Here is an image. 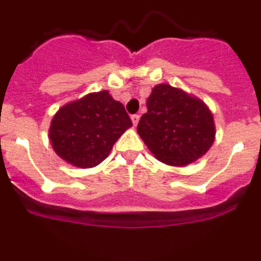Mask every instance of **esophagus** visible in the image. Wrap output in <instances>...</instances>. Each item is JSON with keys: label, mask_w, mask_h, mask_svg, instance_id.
Here are the masks:
<instances>
[{"label": "esophagus", "mask_w": 261, "mask_h": 261, "mask_svg": "<svg viewBox=\"0 0 261 261\" xmlns=\"http://www.w3.org/2000/svg\"><path fill=\"white\" fill-rule=\"evenodd\" d=\"M130 119H132L133 125H137L138 120H140V115H132V116H130Z\"/></svg>", "instance_id": "34e87169"}]
</instances>
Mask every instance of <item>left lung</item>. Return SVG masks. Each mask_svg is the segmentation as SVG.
I'll return each mask as SVG.
<instances>
[{
  "label": "left lung",
  "instance_id": "left-lung-1",
  "mask_svg": "<svg viewBox=\"0 0 261 261\" xmlns=\"http://www.w3.org/2000/svg\"><path fill=\"white\" fill-rule=\"evenodd\" d=\"M137 132L161 162L187 166L211 149L216 136L213 115L199 98L170 85H156Z\"/></svg>",
  "mask_w": 261,
  "mask_h": 261
}]
</instances>
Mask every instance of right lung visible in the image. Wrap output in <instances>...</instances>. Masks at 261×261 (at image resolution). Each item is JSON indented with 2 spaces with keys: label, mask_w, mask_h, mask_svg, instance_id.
<instances>
[{
  "label": "right lung",
  "mask_w": 261,
  "mask_h": 261,
  "mask_svg": "<svg viewBox=\"0 0 261 261\" xmlns=\"http://www.w3.org/2000/svg\"><path fill=\"white\" fill-rule=\"evenodd\" d=\"M130 126L124 106L103 90L62 106L50 123L49 140L65 162L89 168L103 162Z\"/></svg>",
  "instance_id": "1"
}]
</instances>
